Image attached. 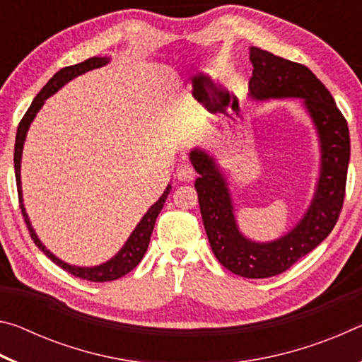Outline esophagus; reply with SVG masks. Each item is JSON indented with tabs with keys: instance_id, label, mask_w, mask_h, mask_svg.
Returning <instances> with one entry per match:
<instances>
[{
	"instance_id": "esophagus-1",
	"label": "esophagus",
	"mask_w": 362,
	"mask_h": 362,
	"mask_svg": "<svg viewBox=\"0 0 362 362\" xmlns=\"http://www.w3.org/2000/svg\"><path fill=\"white\" fill-rule=\"evenodd\" d=\"M177 179L182 180V182H192L194 177H196V173L193 166L189 163H182L179 164V168H177Z\"/></svg>"
}]
</instances>
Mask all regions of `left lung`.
Instances as JSON below:
<instances>
[{
	"instance_id": "8db88e82",
	"label": "left lung",
	"mask_w": 362,
	"mask_h": 362,
	"mask_svg": "<svg viewBox=\"0 0 362 362\" xmlns=\"http://www.w3.org/2000/svg\"><path fill=\"white\" fill-rule=\"evenodd\" d=\"M250 62L252 99L298 97L315 121L321 142V175L310 209L296 228L279 240L265 244L249 241L238 230L228 187L214 159L201 150L189 153V159L199 174L194 188L214 255L238 276L263 279L289 269L334 230L345 199L350 132L334 97L305 65L259 47H250Z\"/></svg>"
}]
</instances>
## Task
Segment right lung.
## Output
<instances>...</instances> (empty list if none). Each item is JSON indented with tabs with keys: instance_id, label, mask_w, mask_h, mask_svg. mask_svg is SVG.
<instances>
[{
	"instance_id": "1",
	"label": "right lung",
	"mask_w": 362,
	"mask_h": 362,
	"mask_svg": "<svg viewBox=\"0 0 362 362\" xmlns=\"http://www.w3.org/2000/svg\"><path fill=\"white\" fill-rule=\"evenodd\" d=\"M108 62L107 57H90L88 60H84L81 64L76 65H70L65 66V69L59 70L56 75H54L49 81L46 83L45 88L40 90V94L35 97V100L32 102V105L28 107L27 113L23 115V118L19 122V127H17V136H16V146H14V170H16V182H17V193H19V203H21V209H22V216L23 220H25L27 228L30 231V236H32L33 243L38 246V249H41L49 259H51L56 265H59L65 272H69L70 274L76 278H81L86 281H93V283H107V281H115L121 276H124L129 272H132L136 268L140 260L144 259V255L148 249V243L151 238L153 228H155V222L158 214L161 212L164 201H166L168 194L170 192V185L166 188V192L163 193L161 198H159L155 204H153L148 212L145 214L144 218L140 220V223L136 226V230L132 231V235L129 236V240L126 241L124 247H122L118 254H116L112 260H108L107 263H102L99 267H90V268H83V267H71L69 263L62 262L60 259H57L56 255L49 252V250L42 246L41 241L36 236L35 230L30 225L28 216L25 214V207L22 204V188H21V158H22V148H23V142H25V136L27 131L30 127V122L33 121V118L38 113V110L42 107V103L51 97L52 94H56L57 90L62 88L65 83H69L70 79H73L81 73H86L89 70L99 69V66L105 65Z\"/></svg>"
}]
</instances>
